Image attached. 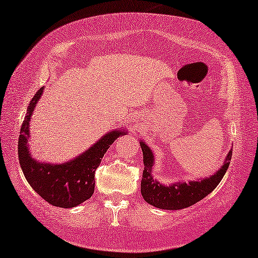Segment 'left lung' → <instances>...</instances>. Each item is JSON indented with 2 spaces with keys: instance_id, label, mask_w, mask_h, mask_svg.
Returning a JSON list of instances; mask_svg holds the SVG:
<instances>
[{
  "instance_id": "8db88e82",
  "label": "left lung",
  "mask_w": 258,
  "mask_h": 258,
  "mask_svg": "<svg viewBox=\"0 0 258 258\" xmlns=\"http://www.w3.org/2000/svg\"><path fill=\"white\" fill-rule=\"evenodd\" d=\"M141 148L143 151V162H144L141 183L142 196L149 204L164 210L185 209L203 200L219 184L232 159V151H229L223 167L216 172L215 175L203 180L190 181L189 183L183 182V183H174L166 187L154 180L152 176V151L144 142H141Z\"/></svg>"
}]
</instances>
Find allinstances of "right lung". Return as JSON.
I'll use <instances>...</instances> for the list:
<instances>
[{"label": "right lung", "instance_id": "1", "mask_svg": "<svg viewBox=\"0 0 258 258\" xmlns=\"http://www.w3.org/2000/svg\"><path fill=\"white\" fill-rule=\"evenodd\" d=\"M42 92L43 86L38 90L30 101L24 117L18 140L19 164L31 187L47 203L58 208H75L92 196L94 192V173L100 165L101 158L113 142L126 133L113 130L102 136L88 151L60 165L34 160L27 145L30 137L29 126L33 109Z\"/></svg>", "mask_w": 258, "mask_h": 258}]
</instances>
